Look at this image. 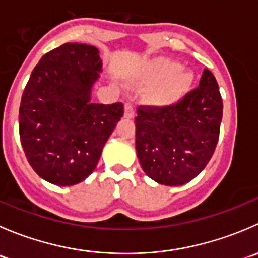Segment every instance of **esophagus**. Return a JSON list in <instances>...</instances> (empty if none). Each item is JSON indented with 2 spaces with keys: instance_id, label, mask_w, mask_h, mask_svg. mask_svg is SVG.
Masks as SVG:
<instances>
[{
  "instance_id": "esophagus-1",
  "label": "esophagus",
  "mask_w": 258,
  "mask_h": 258,
  "mask_svg": "<svg viewBox=\"0 0 258 258\" xmlns=\"http://www.w3.org/2000/svg\"><path fill=\"white\" fill-rule=\"evenodd\" d=\"M124 117L126 118H134L135 117V107L131 102H127L124 105Z\"/></svg>"
}]
</instances>
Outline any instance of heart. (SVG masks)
<instances>
[{
    "label": "heart",
    "mask_w": 258,
    "mask_h": 258,
    "mask_svg": "<svg viewBox=\"0 0 258 258\" xmlns=\"http://www.w3.org/2000/svg\"><path fill=\"white\" fill-rule=\"evenodd\" d=\"M194 81V75L188 70L179 69L177 62L170 59H156L140 79L146 87H155L148 93V100L153 105L172 106L177 103L187 92Z\"/></svg>",
    "instance_id": "heart-1"
}]
</instances>
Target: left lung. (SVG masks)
<instances>
[{
	"instance_id": "obj_1",
	"label": "left lung",
	"mask_w": 258,
	"mask_h": 258,
	"mask_svg": "<svg viewBox=\"0 0 258 258\" xmlns=\"http://www.w3.org/2000/svg\"><path fill=\"white\" fill-rule=\"evenodd\" d=\"M222 110L217 81L207 69L199 87L175 105L139 106L136 151L146 175L166 186H181L196 177L215 152Z\"/></svg>"
}]
</instances>
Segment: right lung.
Wrapping results in <instances>:
<instances>
[{
  "label": "right lung",
  "mask_w": 258,
  "mask_h": 258,
  "mask_svg": "<svg viewBox=\"0 0 258 258\" xmlns=\"http://www.w3.org/2000/svg\"><path fill=\"white\" fill-rule=\"evenodd\" d=\"M102 61L98 49L64 43L43 54L20 105V139L40 177L72 186L95 171L106 141L123 116V103H91Z\"/></svg>",
  "instance_id": "right-lung-1"
}]
</instances>
